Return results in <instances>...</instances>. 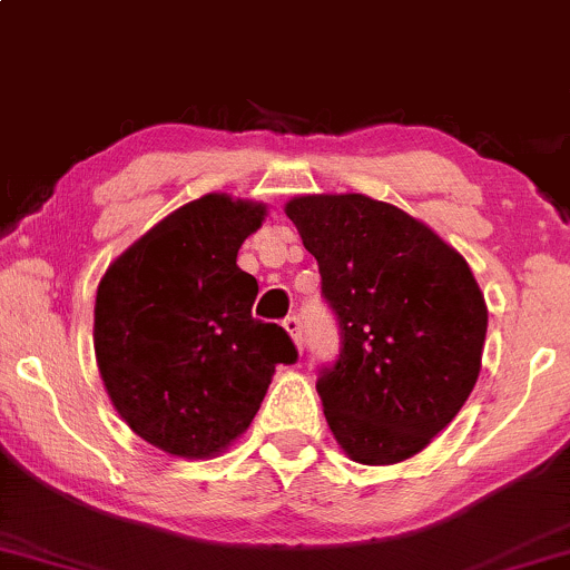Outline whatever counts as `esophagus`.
<instances>
[{
	"mask_svg": "<svg viewBox=\"0 0 570 570\" xmlns=\"http://www.w3.org/2000/svg\"><path fill=\"white\" fill-rule=\"evenodd\" d=\"M284 330L292 335L294 345H297V348H303V322H299V316H286Z\"/></svg>",
	"mask_w": 570,
	"mask_h": 570,
	"instance_id": "obj_1",
	"label": "esophagus"
}]
</instances>
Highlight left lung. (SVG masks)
<instances>
[{
	"mask_svg": "<svg viewBox=\"0 0 570 570\" xmlns=\"http://www.w3.org/2000/svg\"><path fill=\"white\" fill-rule=\"evenodd\" d=\"M286 217L340 326V353L316 381L332 434L370 466L421 453L480 375L488 307L466 259L367 195H303Z\"/></svg>",
	"mask_w": 570,
	"mask_h": 570,
	"instance_id": "obj_1",
	"label": "left lung"
}]
</instances>
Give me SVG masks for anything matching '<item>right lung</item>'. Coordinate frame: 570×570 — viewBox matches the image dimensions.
<instances>
[{
    "instance_id": "right-lung-1",
    "label": "right lung",
    "mask_w": 570,
    "mask_h": 570,
    "mask_svg": "<svg viewBox=\"0 0 570 570\" xmlns=\"http://www.w3.org/2000/svg\"><path fill=\"white\" fill-rule=\"evenodd\" d=\"M265 206L203 195L136 240L96 294V358L141 440L206 458L244 434L276 364L297 362L284 326L252 316L257 281L235 265Z\"/></svg>"
}]
</instances>
